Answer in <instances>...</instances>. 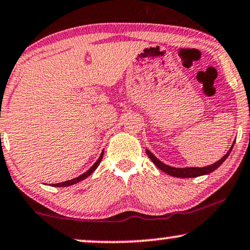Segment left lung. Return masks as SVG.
Listing matches in <instances>:
<instances>
[{
    "label": "left lung",
    "instance_id": "obj_1",
    "mask_svg": "<svg viewBox=\"0 0 250 250\" xmlns=\"http://www.w3.org/2000/svg\"><path fill=\"white\" fill-rule=\"evenodd\" d=\"M233 145H234V142H233V144H232L231 148L229 149V152L226 153V154L223 156L221 160H218V161L215 162V164H212L210 166H207V167H202V168H198V167H189V168L170 167V166L165 165L164 162H161L159 159H156L154 154H152V153L149 152L148 149H146V154H147L148 158L152 160L153 164H154L159 169H161L162 171L166 172V174L174 176V177H179V178H191V177H198V176H202V175H208L214 170H216V169H217L219 166H221L223 162L225 161L229 153H231L232 148H233Z\"/></svg>",
    "mask_w": 250,
    "mask_h": 250
}]
</instances>
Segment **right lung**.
<instances>
[{
    "mask_svg": "<svg viewBox=\"0 0 250 250\" xmlns=\"http://www.w3.org/2000/svg\"><path fill=\"white\" fill-rule=\"evenodd\" d=\"M103 155H104V151L102 152L101 156H99L97 161L95 162V165L92 166V167H91L90 169H89V170H86V171L84 172V174L80 175L79 177H76V178L69 179V181H66V182H62V183H58V184H52V186H56V188H64V186H69V185L76 184V183H79V182L83 181V179H85L86 177H88V176H90V175L92 174V172H94V171L96 170V168L98 167L99 164H101V161H102V159H103Z\"/></svg>",
    "mask_w": 250,
    "mask_h": 250,
    "instance_id": "1",
    "label": "right lung"
}]
</instances>
